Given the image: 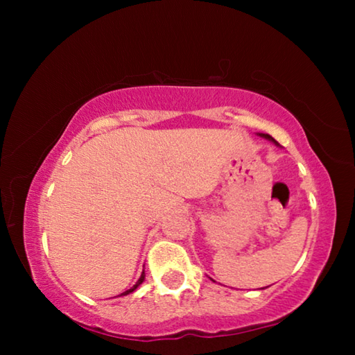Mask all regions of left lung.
Wrapping results in <instances>:
<instances>
[{
	"instance_id": "1",
	"label": "left lung",
	"mask_w": 355,
	"mask_h": 355,
	"mask_svg": "<svg viewBox=\"0 0 355 355\" xmlns=\"http://www.w3.org/2000/svg\"><path fill=\"white\" fill-rule=\"evenodd\" d=\"M260 136H263V137H266V139H269V141H272V142H275V141H274V137H272V136H269V135H260ZM275 144H277V142H275Z\"/></svg>"
}]
</instances>
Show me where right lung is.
I'll return each mask as SVG.
<instances>
[{
  "mask_svg": "<svg viewBox=\"0 0 355 355\" xmlns=\"http://www.w3.org/2000/svg\"><path fill=\"white\" fill-rule=\"evenodd\" d=\"M144 277H146V275H144V271H142V274H141V277H139V280H137V282H136V285H135V286H131V288H130V290H127V291H123V293H122V296H125V294H130V293H133V291L136 290V288H137V286H139V285L142 284V282H144Z\"/></svg>",
  "mask_w": 355,
  "mask_h": 355,
  "instance_id": "add662e5",
  "label": "right lung"
}]
</instances>
